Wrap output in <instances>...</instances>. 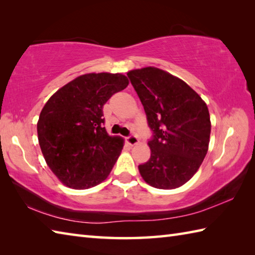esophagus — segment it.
<instances>
[{"label":"esophagus","mask_w":255,"mask_h":255,"mask_svg":"<svg viewBox=\"0 0 255 255\" xmlns=\"http://www.w3.org/2000/svg\"><path fill=\"white\" fill-rule=\"evenodd\" d=\"M126 140H127V142H128L129 144H130V145L137 144L138 141H139V139H138V137L136 136V134H130V136H128V137L126 138Z\"/></svg>","instance_id":"34e87169"}]
</instances>
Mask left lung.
Returning <instances> with one entry per match:
<instances>
[{
    "label": "left lung",
    "mask_w": 255,
    "mask_h": 255,
    "mask_svg": "<svg viewBox=\"0 0 255 255\" xmlns=\"http://www.w3.org/2000/svg\"><path fill=\"white\" fill-rule=\"evenodd\" d=\"M127 75L152 131L151 156L138 166L140 174L155 188L180 187L207 153L211 128L207 105L191 86L163 70L149 67Z\"/></svg>",
    "instance_id": "left-lung-1"
}]
</instances>
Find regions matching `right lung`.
<instances>
[{"label": "right lung", "instance_id": "obj_1", "mask_svg": "<svg viewBox=\"0 0 255 255\" xmlns=\"http://www.w3.org/2000/svg\"><path fill=\"white\" fill-rule=\"evenodd\" d=\"M121 73H90L53 94L40 113L38 140L48 166L64 185L86 189L102 183L124 145L104 127L103 106L127 88Z\"/></svg>", "mask_w": 255, "mask_h": 255}]
</instances>
